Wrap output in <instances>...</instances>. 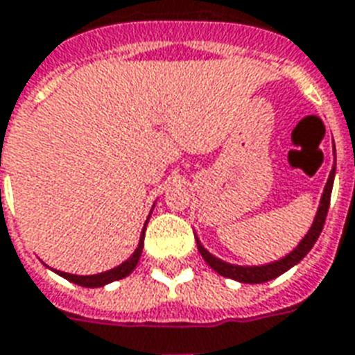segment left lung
<instances>
[{"label": "left lung", "mask_w": 355, "mask_h": 355, "mask_svg": "<svg viewBox=\"0 0 355 355\" xmlns=\"http://www.w3.org/2000/svg\"><path fill=\"white\" fill-rule=\"evenodd\" d=\"M333 180H335V167H333L331 175H329V180L325 184L324 196H322V201H320V209H318V214L314 218V224L309 230V233L304 235V239L297 244V248L293 252H290L286 258L278 259L275 263L261 265V267H239V265L225 263L222 259L214 258L212 254L205 250L201 243L198 241V250L199 254L203 256V259L207 263L211 265L212 269L222 275L225 278H233V280H239V282H244V284H261V282H267V280H272V278L280 277L282 272H286L288 269H291L293 265L299 263L301 259L311 252V248L314 246V243L320 237V233L324 230L325 216H327V211H329V201H331V190H333Z\"/></svg>", "instance_id": "1"}]
</instances>
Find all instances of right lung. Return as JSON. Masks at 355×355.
Returning a JSON list of instances; mask_svg holds the SVG:
<instances>
[{
    "mask_svg": "<svg viewBox=\"0 0 355 355\" xmlns=\"http://www.w3.org/2000/svg\"><path fill=\"white\" fill-rule=\"evenodd\" d=\"M144 230H146V225H144ZM144 230L143 235H141V241H139V246L135 248V252L131 254V258L128 261H124L122 265H118L114 269L107 272H99V275H90V277H78V275H69V272H60L56 271L60 277L67 278L69 282H75L78 286H84V288H99V286L109 284V282H114V280H120V278L128 277L139 263V258H141V254H143V244H144Z\"/></svg>",
    "mask_w": 355,
    "mask_h": 355,
    "instance_id": "1",
    "label": "right lung"
}]
</instances>
